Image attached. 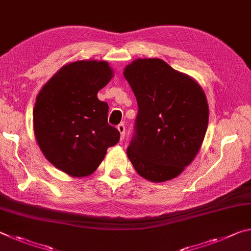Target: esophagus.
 Instances as JSON below:
<instances>
[{"mask_svg": "<svg viewBox=\"0 0 251 251\" xmlns=\"http://www.w3.org/2000/svg\"><path fill=\"white\" fill-rule=\"evenodd\" d=\"M117 129L121 133V141H123V139H124V137H125V125L122 123V124L117 126Z\"/></svg>", "mask_w": 251, "mask_h": 251, "instance_id": "1", "label": "esophagus"}]
</instances>
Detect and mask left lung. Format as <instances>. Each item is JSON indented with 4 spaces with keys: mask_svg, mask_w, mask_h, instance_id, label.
<instances>
[{
    "mask_svg": "<svg viewBox=\"0 0 251 251\" xmlns=\"http://www.w3.org/2000/svg\"><path fill=\"white\" fill-rule=\"evenodd\" d=\"M124 76L138 105L127 156L146 179H173L192 163L205 137L209 115L205 93L159 58L136 59Z\"/></svg>",
    "mask_w": 251,
    "mask_h": 251,
    "instance_id": "obj_1",
    "label": "left lung"
}]
</instances>
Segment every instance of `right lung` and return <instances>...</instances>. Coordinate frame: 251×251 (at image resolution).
<instances>
[{
  "instance_id": "add662e5",
  "label": "right lung",
  "mask_w": 251,
  "mask_h": 251,
  "mask_svg": "<svg viewBox=\"0 0 251 251\" xmlns=\"http://www.w3.org/2000/svg\"><path fill=\"white\" fill-rule=\"evenodd\" d=\"M113 71L105 61H77L63 66L36 97L34 134L50 164L70 176L91 175L120 131L107 123L108 105L97 93Z\"/></svg>"
}]
</instances>
